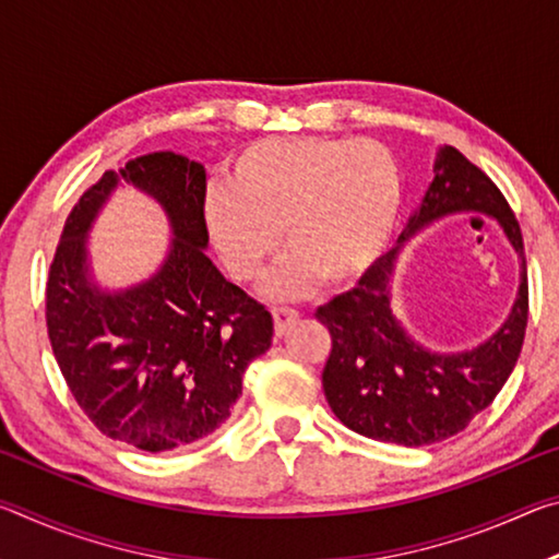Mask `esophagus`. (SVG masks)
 I'll list each match as a JSON object with an SVG mask.
<instances>
[{
    "mask_svg": "<svg viewBox=\"0 0 559 559\" xmlns=\"http://www.w3.org/2000/svg\"><path fill=\"white\" fill-rule=\"evenodd\" d=\"M298 310L288 306H276L273 308V325H276V335L286 333V328L298 320Z\"/></svg>",
    "mask_w": 559,
    "mask_h": 559,
    "instance_id": "obj_1",
    "label": "esophagus"
}]
</instances>
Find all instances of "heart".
Listing matches in <instances>:
<instances>
[{
	"mask_svg": "<svg viewBox=\"0 0 559 559\" xmlns=\"http://www.w3.org/2000/svg\"><path fill=\"white\" fill-rule=\"evenodd\" d=\"M402 214V175L377 140L269 138L234 159L226 189L206 200V229L226 271L257 283L281 241L273 286L300 293L320 278L343 286L370 271Z\"/></svg>",
	"mask_w": 559,
	"mask_h": 559,
	"instance_id": "1",
	"label": "heart"
}]
</instances>
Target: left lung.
I'll list each match as a JSON object with an SVG mask.
<instances>
[{
	"mask_svg": "<svg viewBox=\"0 0 559 559\" xmlns=\"http://www.w3.org/2000/svg\"><path fill=\"white\" fill-rule=\"evenodd\" d=\"M459 212L493 216L523 261L515 306L503 328L484 345L439 355L404 333L390 308V276L400 246L386 251L353 290L316 310L333 340L323 367L325 400L347 429L367 439L427 447L463 431L503 390L523 349L527 328L523 234L493 179L456 147L439 150L427 197L400 243L441 216Z\"/></svg>",
	"mask_w": 559,
	"mask_h": 559,
	"instance_id": "1",
	"label": "left lung"
}]
</instances>
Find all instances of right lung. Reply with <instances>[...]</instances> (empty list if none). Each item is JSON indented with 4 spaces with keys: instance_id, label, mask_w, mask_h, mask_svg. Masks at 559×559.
Instances as JSON below:
<instances>
[{
    "instance_id": "obj_1",
    "label": "right lung",
    "mask_w": 559,
    "mask_h": 559,
    "mask_svg": "<svg viewBox=\"0 0 559 559\" xmlns=\"http://www.w3.org/2000/svg\"><path fill=\"white\" fill-rule=\"evenodd\" d=\"M120 178L166 206L176 239L153 280L106 294L90 283L85 236ZM204 167L182 155L110 169L71 210L46 281V328L73 400L106 437L153 453L219 429L246 367L271 347L266 306L204 253Z\"/></svg>"
}]
</instances>
